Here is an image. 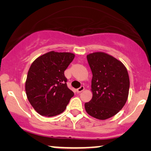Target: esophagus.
I'll list each match as a JSON object with an SVG mask.
<instances>
[{
  "label": "esophagus",
  "instance_id": "obj_1",
  "mask_svg": "<svg viewBox=\"0 0 151 151\" xmlns=\"http://www.w3.org/2000/svg\"><path fill=\"white\" fill-rule=\"evenodd\" d=\"M84 89V87L83 86H80V88H78L77 90H76V91H77V93H81L82 91H83Z\"/></svg>",
  "mask_w": 151,
  "mask_h": 151
}]
</instances>
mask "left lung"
Listing matches in <instances>:
<instances>
[{
    "label": "left lung",
    "mask_w": 151,
    "mask_h": 151,
    "mask_svg": "<svg viewBox=\"0 0 151 151\" xmlns=\"http://www.w3.org/2000/svg\"><path fill=\"white\" fill-rule=\"evenodd\" d=\"M91 69L92 99L84 104L88 115L106 119L116 115L127 102L130 80L127 68L114 57L103 52L86 55Z\"/></svg>",
    "instance_id": "obj_1"
}]
</instances>
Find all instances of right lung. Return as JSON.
<instances>
[{
  "label": "right lung",
  "mask_w": 151,
  "mask_h": 151,
  "mask_svg": "<svg viewBox=\"0 0 151 151\" xmlns=\"http://www.w3.org/2000/svg\"><path fill=\"white\" fill-rule=\"evenodd\" d=\"M74 57L71 53L52 51L33 62L27 77L25 91L29 102L40 115L52 117L60 114L74 96L67 87L64 73Z\"/></svg>",
  "instance_id": "add662e5"
}]
</instances>
